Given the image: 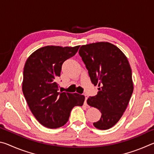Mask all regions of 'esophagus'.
Returning <instances> with one entry per match:
<instances>
[{
	"instance_id": "esophagus-1",
	"label": "esophagus",
	"mask_w": 154,
	"mask_h": 154,
	"mask_svg": "<svg viewBox=\"0 0 154 154\" xmlns=\"http://www.w3.org/2000/svg\"><path fill=\"white\" fill-rule=\"evenodd\" d=\"M85 102H84V105H87V99H88V96L86 94H85Z\"/></svg>"
}]
</instances>
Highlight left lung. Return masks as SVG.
I'll return each instance as SVG.
<instances>
[{
  "label": "left lung",
  "mask_w": 154,
  "mask_h": 154,
  "mask_svg": "<svg viewBox=\"0 0 154 154\" xmlns=\"http://www.w3.org/2000/svg\"><path fill=\"white\" fill-rule=\"evenodd\" d=\"M79 54L91 82L99 87L97 95L87 100L88 105L102 114L93 125L100 130L109 129L122 118L133 92L128 60L118 47L108 42L82 45Z\"/></svg>",
  "instance_id": "8db88e82"
}]
</instances>
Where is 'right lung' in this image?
I'll return each mask as SVG.
<instances>
[{
	"label": "right lung",
	"instance_id": "1",
	"mask_svg": "<svg viewBox=\"0 0 154 154\" xmlns=\"http://www.w3.org/2000/svg\"><path fill=\"white\" fill-rule=\"evenodd\" d=\"M79 46H45L28 57L23 73L22 91L35 118L49 128L61 127L69 120L75 106H82L85 96L58 92L56 79L62 65L75 55Z\"/></svg>",
	"mask_w": 154,
	"mask_h": 154
}]
</instances>
